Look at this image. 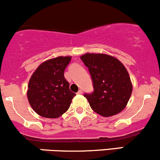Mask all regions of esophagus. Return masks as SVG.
<instances>
[{
  "mask_svg": "<svg viewBox=\"0 0 160 160\" xmlns=\"http://www.w3.org/2000/svg\"><path fill=\"white\" fill-rule=\"evenodd\" d=\"M82 94V89H80V90L77 92V94Z\"/></svg>",
  "mask_w": 160,
  "mask_h": 160,
  "instance_id": "1",
  "label": "esophagus"
}]
</instances>
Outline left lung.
Here are the masks:
<instances>
[{
	"label": "left lung",
	"mask_w": 160,
	"mask_h": 160,
	"mask_svg": "<svg viewBox=\"0 0 160 160\" xmlns=\"http://www.w3.org/2000/svg\"><path fill=\"white\" fill-rule=\"evenodd\" d=\"M81 59L93 82L94 92L84 94L92 109L106 118L123 111L133 89L125 66L115 57L102 53H86Z\"/></svg>",
	"instance_id": "obj_1"
}]
</instances>
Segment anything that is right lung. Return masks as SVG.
<instances>
[{
  "label": "right lung",
  "instance_id": "1",
  "mask_svg": "<svg viewBox=\"0 0 160 160\" xmlns=\"http://www.w3.org/2000/svg\"><path fill=\"white\" fill-rule=\"evenodd\" d=\"M71 56H59L42 62L28 84L27 98L33 111L46 118H57L66 112L75 94L69 89L64 71Z\"/></svg>",
  "mask_w": 160,
  "mask_h": 160
}]
</instances>
